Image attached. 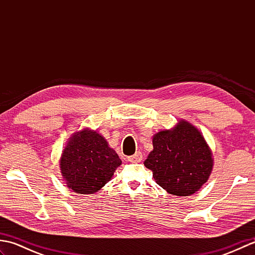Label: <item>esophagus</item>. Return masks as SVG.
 I'll list each match as a JSON object with an SVG mask.
<instances>
[{"label":"esophagus","instance_id":"34e87169","mask_svg":"<svg viewBox=\"0 0 255 255\" xmlns=\"http://www.w3.org/2000/svg\"><path fill=\"white\" fill-rule=\"evenodd\" d=\"M142 160V153L141 152H136L133 155L128 156V161L132 162V163H139Z\"/></svg>","mask_w":255,"mask_h":255}]
</instances>
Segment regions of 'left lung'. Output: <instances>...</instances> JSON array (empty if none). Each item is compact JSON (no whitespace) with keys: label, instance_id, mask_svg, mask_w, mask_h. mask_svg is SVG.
Segmentation results:
<instances>
[{"label":"left lung","instance_id":"left-lung-1","mask_svg":"<svg viewBox=\"0 0 255 255\" xmlns=\"http://www.w3.org/2000/svg\"><path fill=\"white\" fill-rule=\"evenodd\" d=\"M153 150L143 162L155 183L175 196H191L208 181L213 152L198 129L185 119L153 134Z\"/></svg>","mask_w":255,"mask_h":255}]
</instances>
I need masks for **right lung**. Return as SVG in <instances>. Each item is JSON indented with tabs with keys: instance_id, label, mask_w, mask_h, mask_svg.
I'll list each match as a JSON object with an SVG mask.
<instances>
[{
	"instance_id": "right-lung-1",
	"label": "right lung",
	"mask_w": 255,
	"mask_h": 255,
	"mask_svg": "<svg viewBox=\"0 0 255 255\" xmlns=\"http://www.w3.org/2000/svg\"><path fill=\"white\" fill-rule=\"evenodd\" d=\"M59 164L67 186L77 194L89 195L111 181L122 160L100 132L84 128L69 138Z\"/></svg>"
}]
</instances>
